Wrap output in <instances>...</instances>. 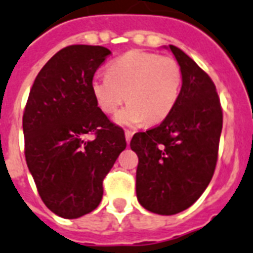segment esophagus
Returning <instances> with one entry per match:
<instances>
[{
    "instance_id": "34e87169",
    "label": "esophagus",
    "mask_w": 253,
    "mask_h": 253,
    "mask_svg": "<svg viewBox=\"0 0 253 253\" xmlns=\"http://www.w3.org/2000/svg\"><path fill=\"white\" fill-rule=\"evenodd\" d=\"M132 135H133V132L131 130H126V131H125V136H126L127 144L130 143V140H131V137H132Z\"/></svg>"
}]
</instances>
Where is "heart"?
<instances>
[{
  "instance_id": "obj_1",
  "label": "heart",
  "mask_w": 253,
  "mask_h": 253,
  "mask_svg": "<svg viewBox=\"0 0 253 253\" xmlns=\"http://www.w3.org/2000/svg\"><path fill=\"white\" fill-rule=\"evenodd\" d=\"M182 84L181 67L171 56L146 51H128L112 61L108 74L91 80V91L97 107L112 114L131 101L116 116L122 126L150 125L163 121L179 99Z\"/></svg>"
}]
</instances>
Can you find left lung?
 Here are the masks:
<instances>
[{
    "mask_svg": "<svg viewBox=\"0 0 253 253\" xmlns=\"http://www.w3.org/2000/svg\"><path fill=\"white\" fill-rule=\"evenodd\" d=\"M181 67L182 86L159 126L133 135L139 157L137 201L158 215L189 209L209 186L217 162L222 109L215 84L193 59L169 44Z\"/></svg>",
    "mask_w": 253,
    "mask_h": 253,
    "instance_id": "left-lung-1",
    "label": "left lung"
}]
</instances>
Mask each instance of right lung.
Returning a JSON list of instances; mask_svg holds the SVG:
<instances>
[{
  "label": "right lung",
  "mask_w": 253,
  "mask_h": 253,
  "mask_svg": "<svg viewBox=\"0 0 253 253\" xmlns=\"http://www.w3.org/2000/svg\"><path fill=\"white\" fill-rule=\"evenodd\" d=\"M110 51L72 44L43 65L23 114L25 161L50 211L77 218L103 198V180L126 149L125 132L97 107L91 80ZM87 134L94 139L87 140Z\"/></svg>",
  "instance_id": "1"
}]
</instances>
